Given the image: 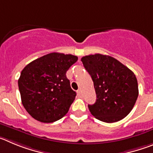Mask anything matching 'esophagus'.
Wrapping results in <instances>:
<instances>
[{
	"instance_id": "34e87169",
	"label": "esophagus",
	"mask_w": 153,
	"mask_h": 153,
	"mask_svg": "<svg viewBox=\"0 0 153 153\" xmlns=\"http://www.w3.org/2000/svg\"><path fill=\"white\" fill-rule=\"evenodd\" d=\"M77 94H78V97H82V91H81V90L77 91Z\"/></svg>"
}]
</instances>
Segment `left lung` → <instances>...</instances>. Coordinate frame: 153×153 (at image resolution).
<instances>
[{
    "label": "left lung",
    "instance_id": "8db88e82",
    "mask_svg": "<svg viewBox=\"0 0 153 153\" xmlns=\"http://www.w3.org/2000/svg\"><path fill=\"white\" fill-rule=\"evenodd\" d=\"M94 82L97 100L88 105L91 114L106 123H114L130 114L138 97V83L130 69L110 56L89 55L82 58Z\"/></svg>",
    "mask_w": 153,
    "mask_h": 153
}]
</instances>
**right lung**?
Masks as SVG:
<instances>
[{"mask_svg": "<svg viewBox=\"0 0 153 153\" xmlns=\"http://www.w3.org/2000/svg\"><path fill=\"white\" fill-rule=\"evenodd\" d=\"M78 61L73 55L52 53L29 63L18 80L22 104L30 116L42 123L62 118L73 103L76 92L66 77Z\"/></svg>", "mask_w": 153, "mask_h": 153, "instance_id": "1", "label": "right lung"}]
</instances>
